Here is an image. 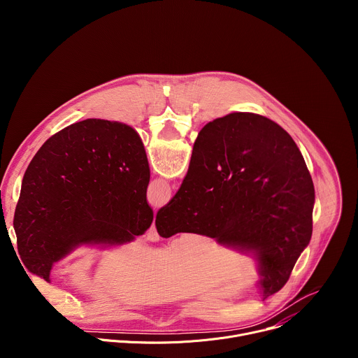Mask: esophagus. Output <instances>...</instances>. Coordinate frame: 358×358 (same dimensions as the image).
Wrapping results in <instances>:
<instances>
[{"label": "esophagus", "instance_id": "obj_1", "mask_svg": "<svg viewBox=\"0 0 358 358\" xmlns=\"http://www.w3.org/2000/svg\"><path fill=\"white\" fill-rule=\"evenodd\" d=\"M144 239H145L147 242H157V241L160 239V236H159V234H157V231H156L155 224H152V225L150 227V229L145 232Z\"/></svg>", "mask_w": 358, "mask_h": 358}]
</instances>
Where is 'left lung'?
Wrapping results in <instances>:
<instances>
[{
	"instance_id": "8db88e82",
	"label": "left lung",
	"mask_w": 358,
	"mask_h": 358,
	"mask_svg": "<svg viewBox=\"0 0 358 358\" xmlns=\"http://www.w3.org/2000/svg\"><path fill=\"white\" fill-rule=\"evenodd\" d=\"M150 167L137 131L87 119L49 137L29 163L14 215L20 258L49 282L52 265L80 245L134 241L152 222Z\"/></svg>"
}]
</instances>
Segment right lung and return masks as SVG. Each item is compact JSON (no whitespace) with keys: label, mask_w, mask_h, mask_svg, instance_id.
Listing matches in <instances>:
<instances>
[{"label":"right lung","mask_w":358,"mask_h":358,"mask_svg":"<svg viewBox=\"0 0 358 358\" xmlns=\"http://www.w3.org/2000/svg\"><path fill=\"white\" fill-rule=\"evenodd\" d=\"M313 206L310 173L289 133L268 117L231 113L198 133L187 176L156 228L163 238L198 234L252 253L266 299L309 245Z\"/></svg>","instance_id":"obj_1"}]
</instances>
